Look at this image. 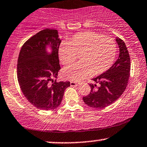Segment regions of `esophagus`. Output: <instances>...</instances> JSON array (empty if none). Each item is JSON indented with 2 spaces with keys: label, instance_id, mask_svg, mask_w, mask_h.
<instances>
[{
  "label": "esophagus",
  "instance_id": "esophagus-1",
  "mask_svg": "<svg viewBox=\"0 0 147 147\" xmlns=\"http://www.w3.org/2000/svg\"><path fill=\"white\" fill-rule=\"evenodd\" d=\"M81 85V83L80 82H75V81H70V85L72 87L75 86H79Z\"/></svg>",
  "mask_w": 147,
  "mask_h": 147
}]
</instances>
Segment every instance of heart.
I'll return each instance as SVG.
<instances>
[{"label": "heart", "mask_w": 147, "mask_h": 147, "mask_svg": "<svg viewBox=\"0 0 147 147\" xmlns=\"http://www.w3.org/2000/svg\"><path fill=\"white\" fill-rule=\"evenodd\" d=\"M117 47L113 38L99 33L85 31L72 36L68 42H62L59 48L60 62L68 66L63 70V77L72 81H79L89 76L102 74L110 68L115 61Z\"/></svg>", "instance_id": "1"}]
</instances>
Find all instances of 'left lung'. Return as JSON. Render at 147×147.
I'll return each mask as SVG.
<instances>
[{
    "mask_svg": "<svg viewBox=\"0 0 147 147\" xmlns=\"http://www.w3.org/2000/svg\"><path fill=\"white\" fill-rule=\"evenodd\" d=\"M119 55L118 59L109 70L92 79L95 84H90L91 92L83 97L84 102L95 109H103L115 102L124 92L127 85L130 72V57L125 42L116 38ZM96 83L100 85L97 87Z\"/></svg>",
    "mask_w": 147,
    "mask_h": 147,
    "instance_id": "8db88e82",
    "label": "left lung"
}]
</instances>
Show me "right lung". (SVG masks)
<instances>
[{"mask_svg":"<svg viewBox=\"0 0 147 147\" xmlns=\"http://www.w3.org/2000/svg\"><path fill=\"white\" fill-rule=\"evenodd\" d=\"M61 40L57 30L46 28L26 42L20 50L17 66L20 87L29 102L40 110H53L61 104L69 81L56 80L60 70L58 49ZM48 46L52 49L48 53Z\"/></svg>","mask_w":147,"mask_h":147,"instance_id":"1","label":"right lung"}]
</instances>
